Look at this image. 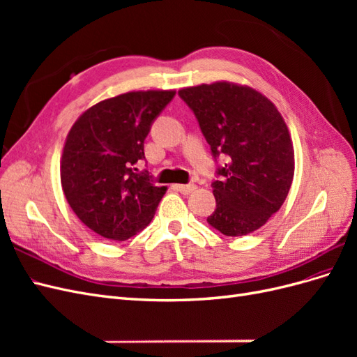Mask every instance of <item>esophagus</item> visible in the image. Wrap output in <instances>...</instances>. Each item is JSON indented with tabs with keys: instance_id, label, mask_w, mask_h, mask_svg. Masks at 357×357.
<instances>
[{
	"instance_id": "34e87169",
	"label": "esophagus",
	"mask_w": 357,
	"mask_h": 357,
	"mask_svg": "<svg viewBox=\"0 0 357 357\" xmlns=\"http://www.w3.org/2000/svg\"><path fill=\"white\" fill-rule=\"evenodd\" d=\"M174 188H176L178 192H181L183 195H189L190 192H193V190L197 189V186L192 185V183H189V185H174Z\"/></svg>"
}]
</instances>
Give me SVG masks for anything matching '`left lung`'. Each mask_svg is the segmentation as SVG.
Masks as SVG:
<instances>
[{"instance_id":"left-lung-1","label":"left lung","mask_w":357,"mask_h":357,"mask_svg":"<svg viewBox=\"0 0 357 357\" xmlns=\"http://www.w3.org/2000/svg\"><path fill=\"white\" fill-rule=\"evenodd\" d=\"M195 114L211 155L226 164L211 183L207 222L228 236L261 228L282 207L294 180V146L275 105L247 86L219 82L178 91Z\"/></svg>"}]
</instances>
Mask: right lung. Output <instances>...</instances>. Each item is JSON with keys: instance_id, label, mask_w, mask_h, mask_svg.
Listing matches in <instances>:
<instances>
[{"instance_id": "1", "label": "right lung", "mask_w": 357, "mask_h": 357, "mask_svg": "<svg viewBox=\"0 0 357 357\" xmlns=\"http://www.w3.org/2000/svg\"><path fill=\"white\" fill-rule=\"evenodd\" d=\"M174 91L128 92L86 110L71 128L61 183L75 215L107 240L123 241L150 223L167 188H158L144 160V139Z\"/></svg>"}]
</instances>
